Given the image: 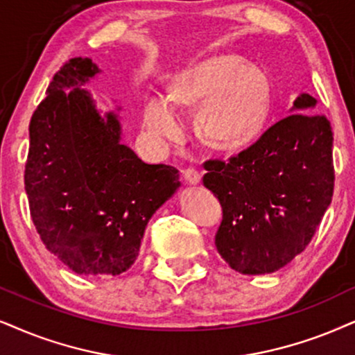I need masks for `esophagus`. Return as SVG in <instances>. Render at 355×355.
I'll return each instance as SVG.
<instances>
[{"label":"esophagus","mask_w":355,"mask_h":355,"mask_svg":"<svg viewBox=\"0 0 355 355\" xmlns=\"http://www.w3.org/2000/svg\"><path fill=\"white\" fill-rule=\"evenodd\" d=\"M183 178H185L187 183H191V185H196V183H200L201 180V175L196 168L193 167H188L183 170Z\"/></svg>","instance_id":"obj_1"}]
</instances>
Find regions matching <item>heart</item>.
Returning <instances> with one entry per match:
<instances>
[{"label": "heart", "mask_w": 355, "mask_h": 355, "mask_svg": "<svg viewBox=\"0 0 355 355\" xmlns=\"http://www.w3.org/2000/svg\"><path fill=\"white\" fill-rule=\"evenodd\" d=\"M167 100L180 110L200 107L196 128L201 139L214 150L237 152L266 131L273 87L260 67L245 65L236 55H214L178 75ZM169 107L162 100H149L144 119L157 136L175 139L182 134V124Z\"/></svg>", "instance_id": "heart-1"}]
</instances>
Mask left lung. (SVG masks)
I'll use <instances>...</instances> for the list:
<instances>
[{
  "label": "left lung",
  "instance_id": "left-lung-1",
  "mask_svg": "<svg viewBox=\"0 0 355 355\" xmlns=\"http://www.w3.org/2000/svg\"><path fill=\"white\" fill-rule=\"evenodd\" d=\"M308 93L293 113L227 160H205L203 185L223 208L214 244L232 270L262 275L285 267L315 236L334 191L333 131L311 113Z\"/></svg>",
  "mask_w": 355,
  "mask_h": 355
}]
</instances>
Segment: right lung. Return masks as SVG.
<instances>
[{
  "label": "right lung",
  "instance_id": "1",
  "mask_svg": "<svg viewBox=\"0 0 355 355\" xmlns=\"http://www.w3.org/2000/svg\"><path fill=\"white\" fill-rule=\"evenodd\" d=\"M92 58H69L29 123L24 185L49 252L80 275H119L136 262L152 214L180 187L172 165L142 162L119 144V121L103 119L83 87Z\"/></svg>",
  "mask_w": 355,
  "mask_h": 355
}]
</instances>
